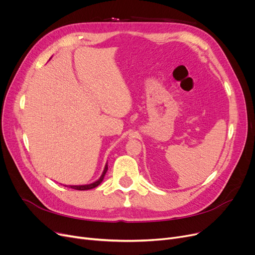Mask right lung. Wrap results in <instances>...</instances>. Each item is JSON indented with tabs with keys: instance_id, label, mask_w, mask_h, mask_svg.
<instances>
[{
	"instance_id": "add662e5",
	"label": "right lung",
	"mask_w": 255,
	"mask_h": 255,
	"mask_svg": "<svg viewBox=\"0 0 255 255\" xmlns=\"http://www.w3.org/2000/svg\"><path fill=\"white\" fill-rule=\"evenodd\" d=\"M107 170H108V165H107V163H106V164H105V167H104V170H103V173H102V175L100 176V178H99L98 180H96V181H94V182H92V183H90V184H82V185H69V187H71V189H74V190H78V191L92 190V189H94V187H97L99 184H100V183L103 181V179H104V177H105V174H106ZM64 186H68V185H64Z\"/></svg>"
}]
</instances>
